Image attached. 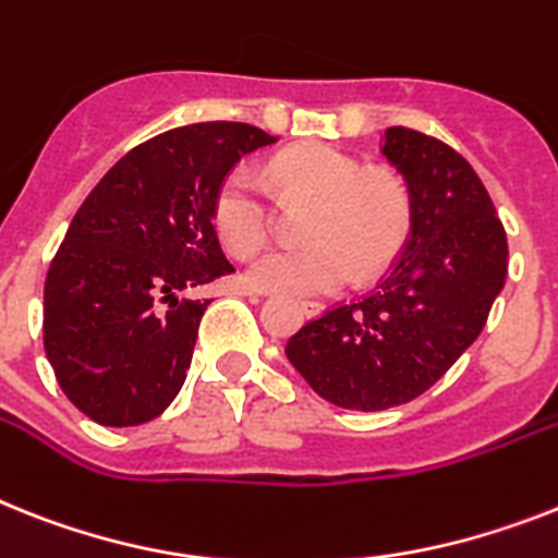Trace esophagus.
Instances as JSON below:
<instances>
[{
	"mask_svg": "<svg viewBox=\"0 0 558 558\" xmlns=\"http://www.w3.org/2000/svg\"><path fill=\"white\" fill-rule=\"evenodd\" d=\"M245 293L247 296H262V290H256V288H245ZM299 305H302V311H305V316H319L322 311H325V305H322V302H316V299H302V302H299Z\"/></svg>",
	"mask_w": 558,
	"mask_h": 558,
	"instance_id": "34e87169",
	"label": "esophagus"
}]
</instances>
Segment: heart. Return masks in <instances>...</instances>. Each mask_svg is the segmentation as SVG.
I'll return each mask as SVG.
<instances>
[{
  "label": "heart",
  "instance_id": "heart-1",
  "mask_svg": "<svg viewBox=\"0 0 558 558\" xmlns=\"http://www.w3.org/2000/svg\"><path fill=\"white\" fill-rule=\"evenodd\" d=\"M270 182L284 199H313L305 236L313 245L262 256L247 282L268 293H333L388 268L411 228V196L388 170H367L333 145H299L274 156ZM214 228L233 256H256L274 233L270 193L251 168H233L214 196Z\"/></svg>",
  "mask_w": 558,
  "mask_h": 558
}]
</instances>
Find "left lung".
I'll use <instances>...</instances> for the list:
<instances>
[{
	"mask_svg": "<svg viewBox=\"0 0 558 558\" xmlns=\"http://www.w3.org/2000/svg\"><path fill=\"white\" fill-rule=\"evenodd\" d=\"M381 154L411 193L402 253L379 288L328 307L284 348L348 411H388L436 385L476 342L508 276V236L462 154L411 128H388Z\"/></svg>",
	"mask_w": 558,
	"mask_h": 558,
	"instance_id": "1",
	"label": "left lung"
}]
</instances>
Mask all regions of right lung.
Returning a JSON list of instances; mask_svg holds the SVG:
<instances>
[{"label":"right lung","mask_w":558,"mask_h":558,"mask_svg":"<svg viewBox=\"0 0 558 558\" xmlns=\"http://www.w3.org/2000/svg\"><path fill=\"white\" fill-rule=\"evenodd\" d=\"M276 136L245 122L165 131L119 159L73 216L45 279V353L59 388L105 427L145 425L185 385L210 299L233 274L214 196Z\"/></svg>","instance_id":"right-lung-1"}]
</instances>
